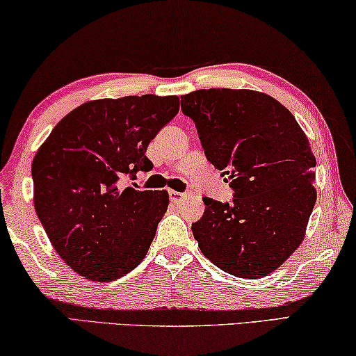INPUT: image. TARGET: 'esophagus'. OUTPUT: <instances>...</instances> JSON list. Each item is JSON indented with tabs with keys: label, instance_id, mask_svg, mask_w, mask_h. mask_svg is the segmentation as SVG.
Instances as JSON below:
<instances>
[{
	"label": "esophagus",
	"instance_id": "1",
	"mask_svg": "<svg viewBox=\"0 0 356 356\" xmlns=\"http://www.w3.org/2000/svg\"><path fill=\"white\" fill-rule=\"evenodd\" d=\"M189 194H186V192H177V191H170V200L173 203H181L186 199H188Z\"/></svg>",
	"mask_w": 356,
	"mask_h": 356
}]
</instances>
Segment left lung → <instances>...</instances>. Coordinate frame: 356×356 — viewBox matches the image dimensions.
Instances as JSON below:
<instances>
[{
    "label": "left lung",
    "mask_w": 356,
    "mask_h": 356,
    "mask_svg": "<svg viewBox=\"0 0 356 356\" xmlns=\"http://www.w3.org/2000/svg\"><path fill=\"white\" fill-rule=\"evenodd\" d=\"M207 159L222 170L233 200L205 197L192 224L202 254L236 277H264L300 246L316 205V156L295 116L252 90L209 88L181 96Z\"/></svg>",
    "instance_id": "left-lung-1"
}]
</instances>
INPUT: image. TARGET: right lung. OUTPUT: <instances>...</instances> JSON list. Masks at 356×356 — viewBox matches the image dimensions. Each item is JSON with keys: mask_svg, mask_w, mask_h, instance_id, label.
I'll return each instance as SVG.
<instances>
[{"mask_svg": "<svg viewBox=\"0 0 356 356\" xmlns=\"http://www.w3.org/2000/svg\"><path fill=\"white\" fill-rule=\"evenodd\" d=\"M179 110L177 96H126L81 104L33 159L34 209L58 255L90 281L108 282L147 255L168 207L165 191L123 183L149 172L147 148Z\"/></svg>", "mask_w": 356, "mask_h": 356, "instance_id": "obj_1", "label": "right lung"}]
</instances>
